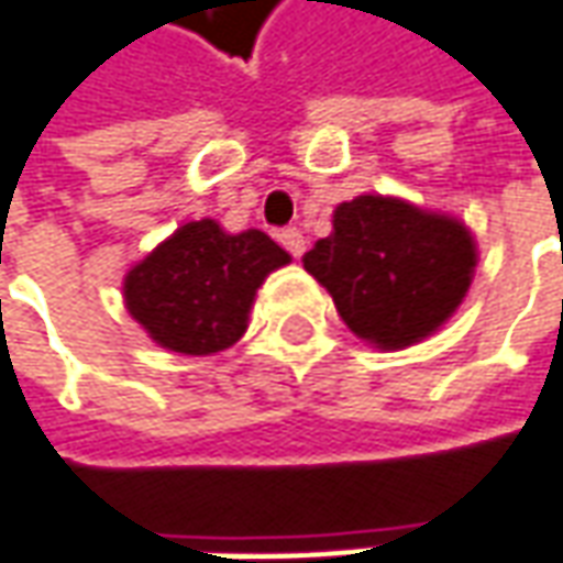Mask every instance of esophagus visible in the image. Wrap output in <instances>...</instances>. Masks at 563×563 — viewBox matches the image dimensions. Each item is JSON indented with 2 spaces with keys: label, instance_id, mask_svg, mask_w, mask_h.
Returning a JSON list of instances; mask_svg holds the SVG:
<instances>
[{
  "label": "esophagus",
  "instance_id": "esophagus-1",
  "mask_svg": "<svg viewBox=\"0 0 563 563\" xmlns=\"http://www.w3.org/2000/svg\"><path fill=\"white\" fill-rule=\"evenodd\" d=\"M280 243L292 258H301V252H305V236H301V230H296V227H286V230H280Z\"/></svg>",
  "mask_w": 563,
  "mask_h": 563
}]
</instances>
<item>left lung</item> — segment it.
Instances as JSON below:
<instances>
[{
  "mask_svg": "<svg viewBox=\"0 0 563 563\" xmlns=\"http://www.w3.org/2000/svg\"><path fill=\"white\" fill-rule=\"evenodd\" d=\"M301 262L355 336L396 352L455 314L474 280L476 243L449 214L358 196L333 211V233Z\"/></svg>",
  "mask_w": 563,
  "mask_h": 563,
  "instance_id": "8db88e82",
  "label": "left lung"
}]
</instances>
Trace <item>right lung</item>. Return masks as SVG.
<instances>
[{"label":"right lung","instance_id":"right-lung-1","mask_svg":"<svg viewBox=\"0 0 563 563\" xmlns=\"http://www.w3.org/2000/svg\"><path fill=\"white\" fill-rule=\"evenodd\" d=\"M289 255L262 230L227 233L221 223H184L124 277L126 311L162 349L214 355L249 327L255 292Z\"/></svg>","mask_w":563,"mask_h":563}]
</instances>
